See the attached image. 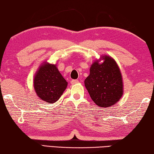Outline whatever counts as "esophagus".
Instances as JSON below:
<instances>
[{
  "label": "esophagus",
  "mask_w": 154,
  "mask_h": 154,
  "mask_svg": "<svg viewBox=\"0 0 154 154\" xmlns=\"http://www.w3.org/2000/svg\"><path fill=\"white\" fill-rule=\"evenodd\" d=\"M71 84H72V85H74V84H76V83H79V81L77 80V79L72 80L71 82Z\"/></svg>",
  "instance_id": "esophagus-1"
}]
</instances>
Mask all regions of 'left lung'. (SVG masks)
<instances>
[{
    "instance_id": "1",
    "label": "left lung",
    "mask_w": 154,
    "mask_h": 154,
    "mask_svg": "<svg viewBox=\"0 0 154 154\" xmlns=\"http://www.w3.org/2000/svg\"><path fill=\"white\" fill-rule=\"evenodd\" d=\"M84 83L91 98L100 107L116 104L124 93L120 69L116 60L108 55H102L93 62Z\"/></svg>"
}]
</instances>
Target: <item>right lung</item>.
<instances>
[{"instance_id":"right-lung-1","label":"right lung","mask_w":154,"mask_h":154,"mask_svg":"<svg viewBox=\"0 0 154 154\" xmlns=\"http://www.w3.org/2000/svg\"><path fill=\"white\" fill-rule=\"evenodd\" d=\"M33 84L40 100L54 103L61 97L68 82L59 72L56 64L43 62L34 76Z\"/></svg>"}]
</instances>
